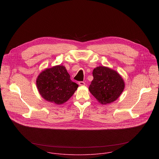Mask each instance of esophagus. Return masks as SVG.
<instances>
[{
	"label": "esophagus",
	"instance_id": "1",
	"mask_svg": "<svg viewBox=\"0 0 159 159\" xmlns=\"http://www.w3.org/2000/svg\"><path fill=\"white\" fill-rule=\"evenodd\" d=\"M79 84L80 86H84L85 85V83L84 82H83V81H80V82H79Z\"/></svg>",
	"mask_w": 159,
	"mask_h": 159
}]
</instances>
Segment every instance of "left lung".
<instances>
[{"mask_svg": "<svg viewBox=\"0 0 159 159\" xmlns=\"http://www.w3.org/2000/svg\"><path fill=\"white\" fill-rule=\"evenodd\" d=\"M93 75L94 79L89 90L101 104H106L115 101L123 91L124 81L116 71L100 66L94 69Z\"/></svg>", "mask_w": 159, "mask_h": 159, "instance_id": "8db88e82", "label": "left lung"}]
</instances>
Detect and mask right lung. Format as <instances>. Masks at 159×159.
Returning <instances> with one entry per match:
<instances>
[{
  "label": "right lung",
  "mask_w": 159,
  "mask_h": 159,
  "mask_svg": "<svg viewBox=\"0 0 159 159\" xmlns=\"http://www.w3.org/2000/svg\"><path fill=\"white\" fill-rule=\"evenodd\" d=\"M41 96L48 101L61 104L69 100L79 85L72 82L65 67L55 66L43 71L36 80Z\"/></svg>",
  "instance_id": "obj_1"
}]
</instances>
